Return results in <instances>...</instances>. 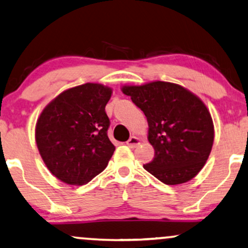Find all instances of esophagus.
<instances>
[{
    "label": "esophagus",
    "instance_id": "obj_1",
    "mask_svg": "<svg viewBox=\"0 0 248 248\" xmlns=\"http://www.w3.org/2000/svg\"><path fill=\"white\" fill-rule=\"evenodd\" d=\"M126 144H127L128 147H131V148L138 147L140 144V139L138 137H136V136H132L130 139L126 141Z\"/></svg>",
    "mask_w": 248,
    "mask_h": 248
}]
</instances>
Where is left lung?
<instances>
[{
    "instance_id": "8db88e82",
    "label": "left lung",
    "mask_w": 248,
    "mask_h": 248,
    "mask_svg": "<svg viewBox=\"0 0 248 248\" xmlns=\"http://www.w3.org/2000/svg\"><path fill=\"white\" fill-rule=\"evenodd\" d=\"M121 90L147 117L148 141L155 155L144 170L169 186L194 179L213 147L214 124L206 105L171 82L123 85Z\"/></svg>"
}]
</instances>
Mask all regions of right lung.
<instances>
[{"mask_svg":"<svg viewBox=\"0 0 248 248\" xmlns=\"http://www.w3.org/2000/svg\"><path fill=\"white\" fill-rule=\"evenodd\" d=\"M112 89L100 83L67 89L37 118L35 140L47 170L60 181L83 186L107 167L115 146L105 107Z\"/></svg>","mask_w":248,"mask_h":248,"instance_id":"1","label":"right lung"}]
</instances>
